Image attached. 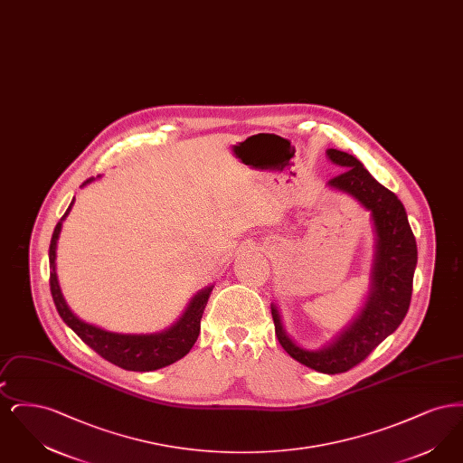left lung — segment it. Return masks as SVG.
<instances>
[{
  "instance_id": "left-lung-1",
  "label": "left lung",
  "mask_w": 463,
  "mask_h": 463,
  "mask_svg": "<svg viewBox=\"0 0 463 463\" xmlns=\"http://www.w3.org/2000/svg\"><path fill=\"white\" fill-rule=\"evenodd\" d=\"M326 156L344 172L328 187L355 199L373 225V262L364 304L349 326L328 345L310 351L288 333L276 304H270L279 344L295 361L319 373H344L368 357L402 323L413 289L417 267V241L402 203L394 193L376 182L363 163L344 151L328 149Z\"/></svg>"
}]
</instances>
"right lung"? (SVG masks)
<instances>
[{"instance_id": "add662e5", "label": "right lung", "mask_w": 463, "mask_h": 463, "mask_svg": "<svg viewBox=\"0 0 463 463\" xmlns=\"http://www.w3.org/2000/svg\"><path fill=\"white\" fill-rule=\"evenodd\" d=\"M100 178V175L97 176ZM95 176L83 182L81 187L89 185L90 182L97 180ZM74 199L71 201L64 217L55 225L52 241H50V291L53 297V304L57 307L59 316L71 330L74 331L89 347H91L99 355L108 359L112 364L128 370V372H153L165 368L178 359H182L189 353L198 340L201 330V317L213 285L199 289L198 293L191 298L182 316L166 330L157 333H114V331L99 328L90 325L87 321L80 319L71 307L67 306L66 298L59 285L57 270H55V259H57V241L61 236L62 222L66 221Z\"/></svg>"}]
</instances>
